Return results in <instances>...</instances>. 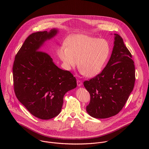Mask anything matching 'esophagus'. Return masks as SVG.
<instances>
[{"label": "esophagus", "instance_id": "1", "mask_svg": "<svg viewBox=\"0 0 149 149\" xmlns=\"http://www.w3.org/2000/svg\"><path fill=\"white\" fill-rule=\"evenodd\" d=\"M77 84L78 85V86H81L82 85V82H81V81H80V80H77Z\"/></svg>", "mask_w": 149, "mask_h": 149}]
</instances>
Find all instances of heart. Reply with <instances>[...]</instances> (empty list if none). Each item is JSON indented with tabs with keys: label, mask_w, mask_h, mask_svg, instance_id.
Instances as JSON below:
<instances>
[{
	"label": "heart",
	"mask_w": 149,
	"mask_h": 149,
	"mask_svg": "<svg viewBox=\"0 0 149 149\" xmlns=\"http://www.w3.org/2000/svg\"><path fill=\"white\" fill-rule=\"evenodd\" d=\"M65 45L58 47L57 55L65 69L70 70L77 65L86 77H92L100 73L108 58L110 47L104 40L85 34H74Z\"/></svg>",
	"instance_id": "heart-1"
}]
</instances>
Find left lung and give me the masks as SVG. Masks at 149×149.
I'll return each instance as SVG.
<instances>
[{
  "instance_id": "left-lung-1",
  "label": "left lung",
  "mask_w": 149,
  "mask_h": 149,
  "mask_svg": "<svg viewBox=\"0 0 149 149\" xmlns=\"http://www.w3.org/2000/svg\"><path fill=\"white\" fill-rule=\"evenodd\" d=\"M114 35V46L106 67L100 74L84 82L91 96L86 109L95 118L104 119L118 114L134 86L135 71L132 55L122 38Z\"/></svg>"
}]
</instances>
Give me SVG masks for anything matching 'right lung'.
<instances>
[{
	"instance_id": "obj_1",
	"label": "right lung",
	"mask_w": 149,
	"mask_h": 149,
	"mask_svg": "<svg viewBox=\"0 0 149 149\" xmlns=\"http://www.w3.org/2000/svg\"><path fill=\"white\" fill-rule=\"evenodd\" d=\"M58 31L53 29L30 34L16 54L13 68L17 99L30 113L44 120L60 113L65 94L77 86L69 71L59 68L48 54L40 51Z\"/></svg>"
}]
</instances>
